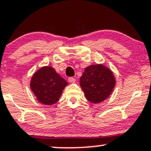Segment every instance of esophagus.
<instances>
[{
  "instance_id": "obj_1",
  "label": "esophagus",
  "mask_w": 151,
  "mask_h": 151,
  "mask_svg": "<svg viewBox=\"0 0 151 151\" xmlns=\"http://www.w3.org/2000/svg\"><path fill=\"white\" fill-rule=\"evenodd\" d=\"M76 80L74 78V77H69V82H70V83H74L75 82Z\"/></svg>"
}]
</instances>
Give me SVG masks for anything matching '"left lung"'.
I'll return each instance as SVG.
<instances>
[{"instance_id": "obj_1", "label": "left lung", "mask_w": 151, "mask_h": 151, "mask_svg": "<svg viewBox=\"0 0 151 151\" xmlns=\"http://www.w3.org/2000/svg\"><path fill=\"white\" fill-rule=\"evenodd\" d=\"M80 85L88 101L99 104L111 94L116 80L111 70L104 65H90L85 68Z\"/></svg>"}]
</instances>
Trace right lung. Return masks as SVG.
I'll list each match as a JSON object with an SVG mask.
<instances>
[{
	"label": "right lung",
	"mask_w": 151,
	"mask_h": 151,
	"mask_svg": "<svg viewBox=\"0 0 151 151\" xmlns=\"http://www.w3.org/2000/svg\"><path fill=\"white\" fill-rule=\"evenodd\" d=\"M68 82L52 66H43L33 74L30 88L37 101L51 106L59 100Z\"/></svg>",
	"instance_id": "right-lung-1"
}]
</instances>
